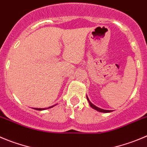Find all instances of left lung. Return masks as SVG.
<instances>
[{"instance_id": "8db88e82", "label": "left lung", "mask_w": 147, "mask_h": 147, "mask_svg": "<svg viewBox=\"0 0 147 147\" xmlns=\"http://www.w3.org/2000/svg\"><path fill=\"white\" fill-rule=\"evenodd\" d=\"M87 99H88V101L89 105H90V106L91 107H92L93 109H96V110L98 111V112H106V113H107V112H112V111H111V110H105V109H101V108H98V107H96L95 105H93L92 103H91L90 101H89V99H88V96H87Z\"/></svg>"}]
</instances>
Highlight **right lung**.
<instances>
[{
	"label": "right lung",
	"instance_id": "add662e5",
	"mask_svg": "<svg viewBox=\"0 0 147 147\" xmlns=\"http://www.w3.org/2000/svg\"><path fill=\"white\" fill-rule=\"evenodd\" d=\"M54 107V106L50 107H49V108H51V107ZM34 109H36V110H39V111H40V110H44V109H48V108H42V109H41V108H34Z\"/></svg>",
	"mask_w": 147,
	"mask_h": 147
}]
</instances>
